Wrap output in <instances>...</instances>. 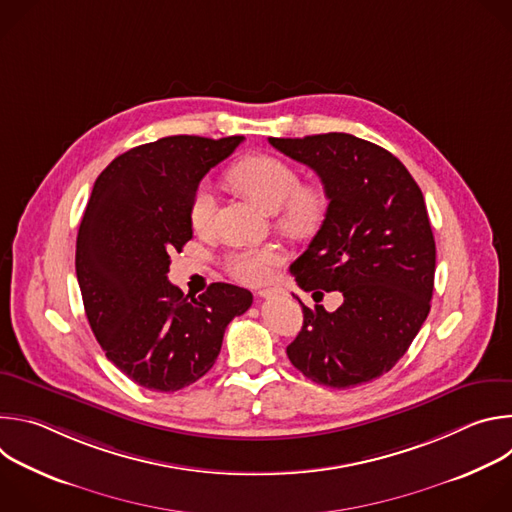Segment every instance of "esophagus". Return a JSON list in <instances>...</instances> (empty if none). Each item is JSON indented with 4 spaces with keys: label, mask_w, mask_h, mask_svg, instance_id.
<instances>
[{
    "label": "esophagus",
    "mask_w": 512,
    "mask_h": 512,
    "mask_svg": "<svg viewBox=\"0 0 512 512\" xmlns=\"http://www.w3.org/2000/svg\"><path fill=\"white\" fill-rule=\"evenodd\" d=\"M259 298H285L287 291L283 287H263L257 291Z\"/></svg>",
    "instance_id": "obj_1"
}]
</instances>
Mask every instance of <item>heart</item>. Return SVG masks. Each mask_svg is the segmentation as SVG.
Instances as JSON below:
<instances>
[{
	"instance_id": "heart-1",
	"label": "heart",
	"mask_w": 512,
	"mask_h": 512,
	"mask_svg": "<svg viewBox=\"0 0 512 512\" xmlns=\"http://www.w3.org/2000/svg\"><path fill=\"white\" fill-rule=\"evenodd\" d=\"M229 180L267 212H275L277 227L294 237L314 233L326 216L328 194L318 182H300V172L289 162L253 154L241 158L231 170ZM216 200L208 186H198L190 200V225L194 231H206L214 221ZM281 263L273 247H247L227 255V271L243 283H261L273 275Z\"/></svg>"
}]
</instances>
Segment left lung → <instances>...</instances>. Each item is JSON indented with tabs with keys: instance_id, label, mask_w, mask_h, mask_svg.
I'll return each mask as SVG.
<instances>
[{
	"instance_id": "left-lung-1",
	"label": "left lung",
	"mask_w": 512,
	"mask_h": 512,
	"mask_svg": "<svg viewBox=\"0 0 512 512\" xmlns=\"http://www.w3.org/2000/svg\"><path fill=\"white\" fill-rule=\"evenodd\" d=\"M310 166L328 194L326 218L289 271L304 291H340L336 312L302 304L291 364L318 385L348 389L389 373L429 314L435 241L423 194L381 145L350 133L269 137Z\"/></svg>"
}]
</instances>
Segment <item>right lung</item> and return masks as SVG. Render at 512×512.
<instances>
[{"instance_id":"right-lung-1","label":"right lung","mask_w":512,"mask_h":512,"mask_svg":"<svg viewBox=\"0 0 512 512\" xmlns=\"http://www.w3.org/2000/svg\"><path fill=\"white\" fill-rule=\"evenodd\" d=\"M243 135H170L117 156L97 178L77 237V279L105 356L139 387L174 393L204 377L251 291L210 283L184 296L170 253L192 239L190 200Z\"/></svg>"}]
</instances>
